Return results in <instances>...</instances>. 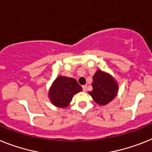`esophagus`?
<instances>
[{
	"instance_id": "34e87169",
	"label": "esophagus",
	"mask_w": 152,
	"mask_h": 152,
	"mask_svg": "<svg viewBox=\"0 0 152 152\" xmlns=\"http://www.w3.org/2000/svg\"><path fill=\"white\" fill-rule=\"evenodd\" d=\"M86 89H87V86H86V85H84V86H83V91H86Z\"/></svg>"
}]
</instances>
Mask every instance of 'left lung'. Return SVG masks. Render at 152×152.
<instances>
[{
  "mask_svg": "<svg viewBox=\"0 0 152 152\" xmlns=\"http://www.w3.org/2000/svg\"><path fill=\"white\" fill-rule=\"evenodd\" d=\"M93 90L88 92L94 101L100 106L108 104L116 97L119 90L113 76L101 69L96 70L93 76Z\"/></svg>",
  "mask_w": 152,
  "mask_h": 152,
  "instance_id": "1",
  "label": "left lung"
}]
</instances>
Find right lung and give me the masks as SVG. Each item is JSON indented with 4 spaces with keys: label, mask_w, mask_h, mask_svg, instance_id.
Here are the masks:
<instances>
[{
    "label": "right lung",
    "mask_w": 152,
    "mask_h": 152,
    "mask_svg": "<svg viewBox=\"0 0 152 152\" xmlns=\"http://www.w3.org/2000/svg\"><path fill=\"white\" fill-rule=\"evenodd\" d=\"M82 90V86L75 79L59 76L52 83L48 96L55 107L66 108L69 105L73 96Z\"/></svg>",
    "instance_id": "add662e5"
}]
</instances>
